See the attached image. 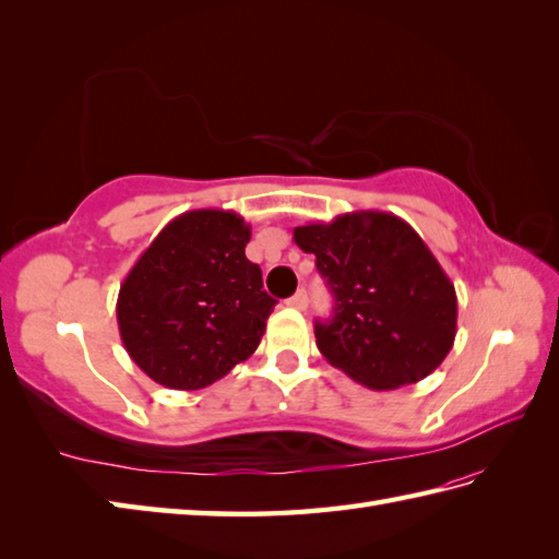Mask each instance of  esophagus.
Instances as JSON below:
<instances>
[{
  "label": "esophagus",
  "instance_id": "obj_1",
  "mask_svg": "<svg viewBox=\"0 0 559 559\" xmlns=\"http://www.w3.org/2000/svg\"><path fill=\"white\" fill-rule=\"evenodd\" d=\"M286 305H288V307H295V310H305V307H307V293H305V290H298V293L293 295V298L286 300Z\"/></svg>",
  "mask_w": 559,
  "mask_h": 559
}]
</instances>
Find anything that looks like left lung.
<instances>
[{"label":"left lung","instance_id":"obj_1","mask_svg":"<svg viewBox=\"0 0 559 559\" xmlns=\"http://www.w3.org/2000/svg\"><path fill=\"white\" fill-rule=\"evenodd\" d=\"M334 293L317 348L355 382L399 389L432 374L456 338V290L411 225L386 211H353L293 230Z\"/></svg>","mask_w":559,"mask_h":559}]
</instances>
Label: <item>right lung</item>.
<instances>
[{
    "instance_id": "1",
    "label": "right lung",
    "mask_w": 559,
    "mask_h": 559,
    "mask_svg": "<svg viewBox=\"0 0 559 559\" xmlns=\"http://www.w3.org/2000/svg\"><path fill=\"white\" fill-rule=\"evenodd\" d=\"M252 228L240 213H180L136 259L117 295L120 336L141 372L194 391L245 362L276 307L245 257Z\"/></svg>"
}]
</instances>
